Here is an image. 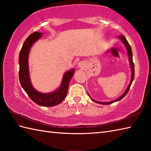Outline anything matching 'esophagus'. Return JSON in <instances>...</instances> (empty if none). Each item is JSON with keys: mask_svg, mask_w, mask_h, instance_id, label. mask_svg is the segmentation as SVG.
Here are the masks:
<instances>
[{"mask_svg": "<svg viewBox=\"0 0 151 151\" xmlns=\"http://www.w3.org/2000/svg\"><path fill=\"white\" fill-rule=\"evenodd\" d=\"M83 65H84V63H83V62H80L78 63V66L80 67H82L83 66Z\"/></svg>", "mask_w": 151, "mask_h": 151, "instance_id": "obj_1", "label": "esophagus"}]
</instances>
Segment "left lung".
Masks as SVG:
<instances>
[{
  "label": "left lung",
  "instance_id": "obj_1",
  "mask_svg": "<svg viewBox=\"0 0 151 151\" xmlns=\"http://www.w3.org/2000/svg\"><path fill=\"white\" fill-rule=\"evenodd\" d=\"M119 39L123 41V43L124 44L125 47H126L127 49V51H128V54H129V61H130V67H131V70H132V76H131V81H130V84L129 85V86H128L126 91H125L124 92V93L122 95L121 97L119 98H118L117 99H116V100H114V101H110V102H98V101H94L93 99H92L91 98V100L93 101L94 102H97V103H99V104H111L113 103V102H115L116 101H119L121 100L122 99H123L125 95H126L127 94V93L129 92V89H130V86L131 84H132V83L134 81V63H133V60H132V49H131V47L129 45V42H128L126 37H125L124 36H123V35H119Z\"/></svg>",
  "mask_w": 151,
  "mask_h": 151
}]
</instances>
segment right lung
I'll use <instances>...</instances> for the list:
<instances>
[{"label": "right lung", "instance_id": "obj_1", "mask_svg": "<svg viewBox=\"0 0 151 151\" xmlns=\"http://www.w3.org/2000/svg\"><path fill=\"white\" fill-rule=\"evenodd\" d=\"M41 34L42 33L34 32L27 38L22 45L19 56V78L22 88L35 103L43 106L50 107L61 103L66 97L69 82L74 75L75 69H73L64 74L60 87L53 93H41L32 87L29 77L28 57L31 46L41 37Z\"/></svg>", "mask_w": 151, "mask_h": 151}]
</instances>
